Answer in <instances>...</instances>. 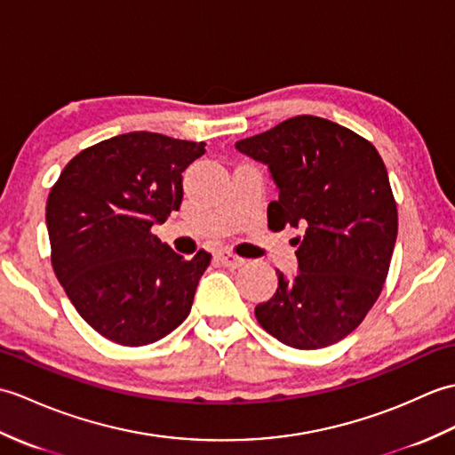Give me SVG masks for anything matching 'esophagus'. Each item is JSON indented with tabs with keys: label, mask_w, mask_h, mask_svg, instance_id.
<instances>
[{
	"label": "esophagus",
	"mask_w": 455,
	"mask_h": 455,
	"mask_svg": "<svg viewBox=\"0 0 455 455\" xmlns=\"http://www.w3.org/2000/svg\"><path fill=\"white\" fill-rule=\"evenodd\" d=\"M218 259H220L221 265H226L229 268H239V267L245 265L243 257H237L235 253H231V251H228V249L218 251Z\"/></svg>",
	"instance_id": "34e87169"
}]
</instances>
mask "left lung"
Listing matches in <instances>:
<instances>
[{
	"label": "left lung",
	"mask_w": 455,
	"mask_h": 455,
	"mask_svg": "<svg viewBox=\"0 0 455 455\" xmlns=\"http://www.w3.org/2000/svg\"><path fill=\"white\" fill-rule=\"evenodd\" d=\"M237 151L265 164L278 188L268 226L296 237L299 272L255 307L280 342L315 350L350 335L376 304L397 239L387 169L368 140L331 120L301 115L239 140Z\"/></svg>",
	"instance_id": "left-lung-1"
}]
</instances>
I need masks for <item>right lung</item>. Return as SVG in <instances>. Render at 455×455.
Masks as SVG:
<instances>
[{
	"instance_id": "obj_1",
	"label": "right lung",
	"mask_w": 455,
	"mask_h": 455,
	"mask_svg": "<svg viewBox=\"0 0 455 455\" xmlns=\"http://www.w3.org/2000/svg\"><path fill=\"white\" fill-rule=\"evenodd\" d=\"M204 146L156 132L120 134L79 151L50 190L56 278L105 339L144 347L190 313L212 257H180L151 228L179 210L183 171Z\"/></svg>"
}]
</instances>
